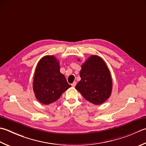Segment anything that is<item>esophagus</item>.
Listing matches in <instances>:
<instances>
[{
  "label": "esophagus",
  "mask_w": 146,
  "mask_h": 146,
  "mask_svg": "<svg viewBox=\"0 0 146 146\" xmlns=\"http://www.w3.org/2000/svg\"><path fill=\"white\" fill-rule=\"evenodd\" d=\"M76 82H74L73 84H71V86L73 87H75L76 86Z\"/></svg>",
  "instance_id": "esophagus-1"
}]
</instances>
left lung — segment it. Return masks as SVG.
<instances>
[{
  "label": "left lung",
  "mask_w": 146,
  "mask_h": 146,
  "mask_svg": "<svg viewBox=\"0 0 146 146\" xmlns=\"http://www.w3.org/2000/svg\"><path fill=\"white\" fill-rule=\"evenodd\" d=\"M80 76L81 80L75 88L87 101L98 105L110 98L112 79L106 64L101 58L96 55L88 58L82 65Z\"/></svg>",
  "instance_id": "left-lung-1"
}]
</instances>
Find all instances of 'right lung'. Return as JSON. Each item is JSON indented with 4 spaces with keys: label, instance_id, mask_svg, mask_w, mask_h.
I'll return each instance as SVG.
<instances>
[{
    "label": "right lung",
    "instance_id": "add662e5",
    "mask_svg": "<svg viewBox=\"0 0 146 146\" xmlns=\"http://www.w3.org/2000/svg\"><path fill=\"white\" fill-rule=\"evenodd\" d=\"M71 86L60 72L59 62L54 56L40 60L34 74L33 88L37 100L44 104L56 101Z\"/></svg>",
    "mask_w": 146,
    "mask_h": 146
}]
</instances>
